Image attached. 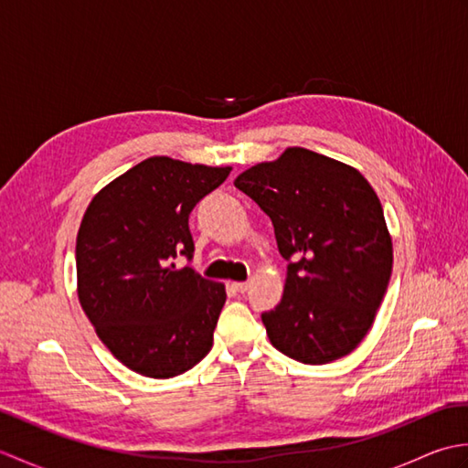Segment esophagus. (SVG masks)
<instances>
[{
    "label": "esophagus",
    "instance_id": "34e87169",
    "mask_svg": "<svg viewBox=\"0 0 468 468\" xmlns=\"http://www.w3.org/2000/svg\"><path fill=\"white\" fill-rule=\"evenodd\" d=\"M233 290L239 293H245L247 290H250V282H237V283H233Z\"/></svg>",
    "mask_w": 468,
    "mask_h": 468
}]
</instances>
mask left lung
<instances>
[{
    "mask_svg": "<svg viewBox=\"0 0 468 468\" xmlns=\"http://www.w3.org/2000/svg\"><path fill=\"white\" fill-rule=\"evenodd\" d=\"M235 186L271 218L287 261L282 302L261 314L271 344L312 366L356 350L392 275V241L370 183L295 146L241 173Z\"/></svg>",
    "mask_w": 468,
    "mask_h": 468,
    "instance_id": "1",
    "label": "left lung"
}]
</instances>
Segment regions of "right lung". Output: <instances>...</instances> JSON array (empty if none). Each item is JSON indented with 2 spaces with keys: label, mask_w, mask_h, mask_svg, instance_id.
Segmentation results:
<instances>
[{
  "label": "right lung",
  "mask_w": 468,
  "mask_h": 468,
  "mask_svg": "<svg viewBox=\"0 0 468 468\" xmlns=\"http://www.w3.org/2000/svg\"><path fill=\"white\" fill-rule=\"evenodd\" d=\"M229 173L153 156L86 208L76 239L78 297L98 337L138 374L173 378L211 350L225 287L175 260H193L188 215Z\"/></svg>",
  "instance_id": "obj_1"
}]
</instances>
